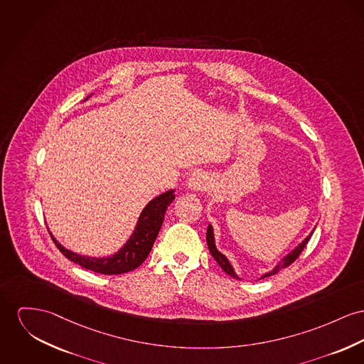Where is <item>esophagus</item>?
Wrapping results in <instances>:
<instances>
[{
    "label": "esophagus",
    "mask_w": 364,
    "mask_h": 364,
    "mask_svg": "<svg viewBox=\"0 0 364 364\" xmlns=\"http://www.w3.org/2000/svg\"><path fill=\"white\" fill-rule=\"evenodd\" d=\"M188 185H189V188L193 189V191H204V189H207V186H208L205 176L201 175V173H194V175H192L191 179H189V182H188Z\"/></svg>",
    "instance_id": "1"
}]
</instances>
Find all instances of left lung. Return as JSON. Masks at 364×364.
Here are the masks:
<instances>
[{"instance_id":"8db88e82","label":"left lung","mask_w":364,"mask_h":364,"mask_svg":"<svg viewBox=\"0 0 364 364\" xmlns=\"http://www.w3.org/2000/svg\"><path fill=\"white\" fill-rule=\"evenodd\" d=\"M311 237H312V233L304 240V242H301L291 254H289L286 258H283L282 259V262L277 265V267H274L272 272H269L267 274H264L262 276V279L264 277H267V276H272V274H276L277 272H280L282 269H284V267H290L291 264L301 255V252L304 251V248H305V245L308 244V242L311 240ZM207 244H208V248H210V252H211V255L214 257V259L217 261L219 264V267H222L229 276H232V277H235V279H239L236 274H235V272H233V269L230 267V264H229V261L219 252L218 250L215 248V244H214V233H213V228H211V225L208 226V229H207Z\"/></svg>"}]
</instances>
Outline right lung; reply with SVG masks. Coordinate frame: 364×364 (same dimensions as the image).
<instances>
[{
  "instance_id": "add662e5",
  "label": "right lung",
  "mask_w": 364,
  "mask_h": 364,
  "mask_svg": "<svg viewBox=\"0 0 364 364\" xmlns=\"http://www.w3.org/2000/svg\"><path fill=\"white\" fill-rule=\"evenodd\" d=\"M175 196L170 191L167 193L160 194L153 198L145 210L142 211L136 229L132 237L127 242L122 250L109 258H88L63 248L52 236V240L56 244L58 250L74 264L84 269L97 272L100 274H122L131 272L139 267L151 251L154 240L160 232V228L164 220V214L167 207L173 201Z\"/></svg>"
}]
</instances>
